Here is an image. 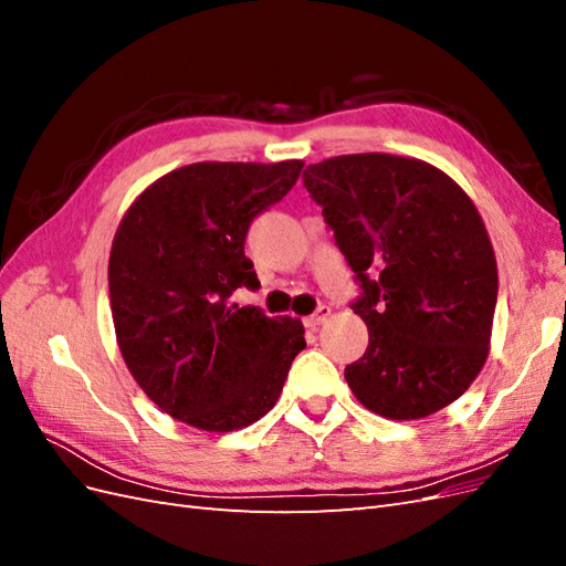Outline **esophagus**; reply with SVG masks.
Returning <instances> with one entry per match:
<instances>
[{
	"label": "esophagus",
	"instance_id": "1",
	"mask_svg": "<svg viewBox=\"0 0 566 566\" xmlns=\"http://www.w3.org/2000/svg\"><path fill=\"white\" fill-rule=\"evenodd\" d=\"M328 316H331V306H318V310L312 316L304 318V325H306V328H318L321 323L328 321Z\"/></svg>",
	"mask_w": 566,
	"mask_h": 566
}]
</instances>
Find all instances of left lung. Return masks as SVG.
Masks as SVG:
<instances>
[{
	"label": "left lung",
	"instance_id": "1",
	"mask_svg": "<svg viewBox=\"0 0 566 566\" xmlns=\"http://www.w3.org/2000/svg\"><path fill=\"white\" fill-rule=\"evenodd\" d=\"M323 208L364 295L366 354L345 368L354 397L389 420H418L465 394L484 368L499 266L472 198L439 167L389 153L310 165Z\"/></svg>",
	"mask_w": 566,
	"mask_h": 566
}]
</instances>
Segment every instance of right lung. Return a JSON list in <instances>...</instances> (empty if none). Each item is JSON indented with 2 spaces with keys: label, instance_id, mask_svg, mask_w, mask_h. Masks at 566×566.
<instances>
[{
  "label": "right lung",
  "instance_id": "obj_1",
  "mask_svg": "<svg viewBox=\"0 0 566 566\" xmlns=\"http://www.w3.org/2000/svg\"><path fill=\"white\" fill-rule=\"evenodd\" d=\"M304 163H193L153 181L115 231L108 287L129 373L167 416L243 430L276 406L306 347L300 318L231 300L260 287L250 221L295 186Z\"/></svg>",
  "mask_w": 566,
  "mask_h": 566
}]
</instances>
